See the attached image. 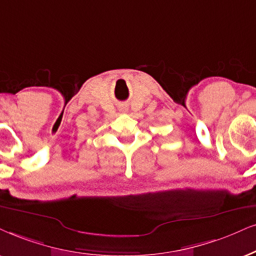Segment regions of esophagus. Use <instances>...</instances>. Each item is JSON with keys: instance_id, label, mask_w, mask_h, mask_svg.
<instances>
[{"instance_id": "obj_1", "label": "esophagus", "mask_w": 256, "mask_h": 256, "mask_svg": "<svg viewBox=\"0 0 256 256\" xmlns=\"http://www.w3.org/2000/svg\"><path fill=\"white\" fill-rule=\"evenodd\" d=\"M128 106L127 104H122L121 106H120V112H128Z\"/></svg>"}]
</instances>
